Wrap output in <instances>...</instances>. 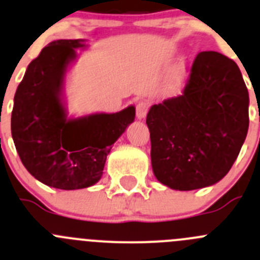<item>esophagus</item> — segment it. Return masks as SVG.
<instances>
[{
    "label": "esophagus",
    "instance_id": "obj_1",
    "mask_svg": "<svg viewBox=\"0 0 260 260\" xmlns=\"http://www.w3.org/2000/svg\"><path fill=\"white\" fill-rule=\"evenodd\" d=\"M147 109H149V104L145 101H140L137 104V109H136V114H137V118L144 119L146 116Z\"/></svg>",
    "mask_w": 260,
    "mask_h": 260
}]
</instances>
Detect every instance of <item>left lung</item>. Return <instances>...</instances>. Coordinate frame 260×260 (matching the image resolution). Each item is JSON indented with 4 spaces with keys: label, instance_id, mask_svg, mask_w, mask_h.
I'll list each match as a JSON object with an SVG mask.
<instances>
[{
    "label": "left lung",
    "instance_id": "1",
    "mask_svg": "<svg viewBox=\"0 0 260 260\" xmlns=\"http://www.w3.org/2000/svg\"><path fill=\"white\" fill-rule=\"evenodd\" d=\"M146 124L158 181L176 190L220 181L249 129V93L235 60L198 53L182 94L153 105Z\"/></svg>",
    "mask_w": 260,
    "mask_h": 260
}]
</instances>
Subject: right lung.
I'll use <instances>...</instances> for the list:
<instances>
[{
    "instance_id": "obj_1",
    "label": "right lung",
    "mask_w": 260,
    "mask_h": 260,
    "mask_svg": "<svg viewBox=\"0 0 260 260\" xmlns=\"http://www.w3.org/2000/svg\"><path fill=\"white\" fill-rule=\"evenodd\" d=\"M84 40H57L27 67L14 97L11 135L23 166L51 188L94 185L104 174L111 145L135 120V107L115 114L67 119L62 102L67 66Z\"/></svg>"
}]
</instances>
